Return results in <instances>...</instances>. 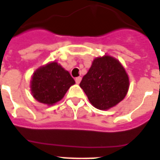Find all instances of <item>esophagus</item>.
Returning a JSON list of instances; mask_svg holds the SVG:
<instances>
[{"label": "esophagus", "instance_id": "esophagus-1", "mask_svg": "<svg viewBox=\"0 0 160 160\" xmlns=\"http://www.w3.org/2000/svg\"><path fill=\"white\" fill-rule=\"evenodd\" d=\"M80 81H81V77H77V78H75V82H76V84H80Z\"/></svg>", "mask_w": 160, "mask_h": 160}]
</instances>
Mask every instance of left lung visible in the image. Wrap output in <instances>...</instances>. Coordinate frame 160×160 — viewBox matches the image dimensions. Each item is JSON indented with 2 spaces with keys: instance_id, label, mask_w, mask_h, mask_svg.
Masks as SVG:
<instances>
[{
  "instance_id": "left-lung-1",
  "label": "left lung",
  "mask_w": 160,
  "mask_h": 160,
  "mask_svg": "<svg viewBox=\"0 0 160 160\" xmlns=\"http://www.w3.org/2000/svg\"><path fill=\"white\" fill-rule=\"evenodd\" d=\"M129 83L128 74L119 61L105 55L93 60L80 86L94 107L107 110L125 98Z\"/></svg>"
}]
</instances>
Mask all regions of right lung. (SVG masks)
<instances>
[{
    "label": "right lung",
    "mask_w": 160,
    "mask_h": 160,
    "mask_svg": "<svg viewBox=\"0 0 160 160\" xmlns=\"http://www.w3.org/2000/svg\"><path fill=\"white\" fill-rule=\"evenodd\" d=\"M30 83L35 99L41 103L53 105L64 97L75 81L61 65L52 62L36 69Z\"/></svg>",
    "instance_id": "1"
}]
</instances>
